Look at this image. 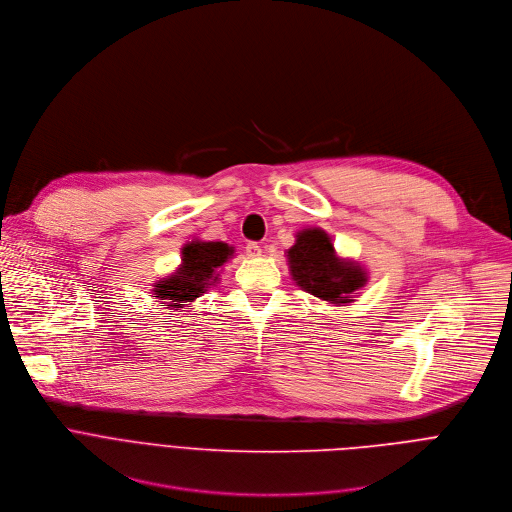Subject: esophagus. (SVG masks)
<instances>
[{
    "instance_id": "34e87169",
    "label": "esophagus",
    "mask_w": 512,
    "mask_h": 512,
    "mask_svg": "<svg viewBox=\"0 0 512 512\" xmlns=\"http://www.w3.org/2000/svg\"><path fill=\"white\" fill-rule=\"evenodd\" d=\"M245 253H247V257L257 259V257L261 255V247H259L257 243H247V245H245Z\"/></svg>"
}]
</instances>
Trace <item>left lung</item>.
I'll list each match as a JSON object with an SVG mask.
<instances>
[{"label": "left lung", "instance_id": "left-lung-1", "mask_svg": "<svg viewBox=\"0 0 512 512\" xmlns=\"http://www.w3.org/2000/svg\"><path fill=\"white\" fill-rule=\"evenodd\" d=\"M289 271L308 294L330 304H348L352 291L367 283L360 265L342 261L334 253L330 237L322 229L298 233L296 245L287 251Z\"/></svg>", "mask_w": 512, "mask_h": 512}]
</instances>
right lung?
I'll return each mask as SVG.
<instances>
[{
    "mask_svg": "<svg viewBox=\"0 0 512 512\" xmlns=\"http://www.w3.org/2000/svg\"><path fill=\"white\" fill-rule=\"evenodd\" d=\"M233 255V247L221 241H192L182 249L178 271L154 285V298L168 300L170 308H184L200 298L206 287L218 279L216 269Z\"/></svg>",
    "mask_w": 512,
    "mask_h": 512,
    "instance_id": "obj_1",
    "label": "right lung"
}]
</instances>
